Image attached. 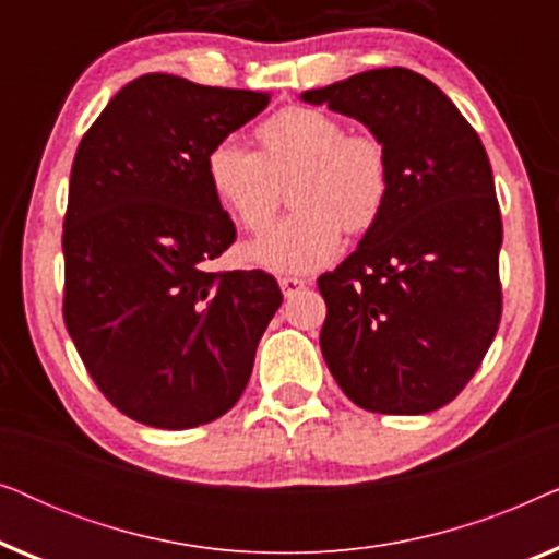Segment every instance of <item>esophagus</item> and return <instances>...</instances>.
<instances>
[{
    "label": "esophagus",
    "instance_id": "obj_1",
    "mask_svg": "<svg viewBox=\"0 0 559 559\" xmlns=\"http://www.w3.org/2000/svg\"><path fill=\"white\" fill-rule=\"evenodd\" d=\"M305 285H308V282L300 280V277H280V287H282V295H285V297H293L295 293H300Z\"/></svg>",
    "mask_w": 559,
    "mask_h": 559
}]
</instances>
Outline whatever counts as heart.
<instances>
[{
	"mask_svg": "<svg viewBox=\"0 0 559 559\" xmlns=\"http://www.w3.org/2000/svg\"><path fill=\"white\" fill-rule=\"evenodd\" d=\"M257 152L231 140L205 155V180L221 209L243 231H264L289 182L295 213L243 249L249 264L274 274H308L341 254L343 228L377 226L392 195V159L379 136L331 114L289 106L257 127Z\"/></svg>",
	"mask_w": 559,
	"mask_h": 559,
	"instance_id": "b5f03b06",
	"label": "heart"
}]
</instances>
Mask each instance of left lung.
I'll list each match as a JSON object with an SVG mask.
<instances>
[{"instance_id":"obj_1","label":"left lung","mask_w":559,"mask_h":559,"mask_svg":"<svg viewBox=\"0 0 559 559\" xmlns=\"http://www.w3.org/2000/svg\"><path fill=\"white\" fill-rule=\"evenodd\" d=\"M300 98L358 119L392 159L386 211L318 280L328 369L369 412L445 407L501 320L503 228L484 144L455 104L409 68L364 71Z\"/></svg>"}]
</instances>
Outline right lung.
<instances>
[{"mask_svg":"<svg viewBox=\"0 0 559 559\" xmlns=\"http://www.w3.org/2000/svg\"><path fill=\"white\" fill-rule=\"evenodd\" d=\"M270 94L147 73L106 104L75 152L63 221V318L91 379L159 430L239 402L282 305L262 270L211 272L236 226L205 180L213 144Z\"/></svg>","mask_w":559,"mask_h":559,"instance_id":"right-lung-1","label":"right lung"}]
</instances>
